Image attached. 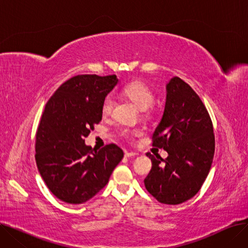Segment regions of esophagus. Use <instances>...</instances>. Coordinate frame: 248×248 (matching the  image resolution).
I'll use <instances>...</instances> for the list:
<instances>
[{"label": "esophagus", "instance_id": "1", "mask_svg": "<svg viewBox=\"0 0 248 248\" xmlns=\"http://www.w3.org/2000/svg\"><path fill=\"white\" fill-rule=\"evenodd\" d=\"M124 155L126 158H132V157H136V155H138V154L134 152H125Z\"/></svg>", "mask_w": 248, "mask_h": 248}]
</instances>
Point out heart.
<instances>
[{"mask_svg": "<svg viewBox=\"0 0 248 248\" xmlns=\"http://www.w3.org/2000/svg\"><path fill=\"white\" fill-rule=\"evenodd\" d=\"M124 93L131 98L137 106L141 109L146 110L151 108L155 100V95L152 89L140 81H132L128 82L124 87ZM114 107V98L112 94H108L103 98L101 103V113L102 115H109ZM138 131H129V129H124L122 135L125 138H129L133 135H138Z\"/></svg>", "mask_w": 248, "mask_h": 248, "instance_id": "b5f03b06", "label": "heart"}]
</instances>
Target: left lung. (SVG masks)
I'll return each instance as SVG.
<instances>
[{
    "mask_svg": "<svg viewBox=\"0 0 248 248\" xmlns=\"http://www.w3.org/2000/svg\"><path fill=\"white\" fill-rule=\"evenodd\" d=\"M166 89L165 109L152 146L167 151L168 157L147 153L152 169L144 183L159 202L177 205L202 187L212 165L215 138L210 115L189 84L173 77Z\"/></svg>",
    "mask_w": 248,
    "mask_h": 248,
    "instance_id": "8db88e82",
    "label": "left lung"
}]
</instances>
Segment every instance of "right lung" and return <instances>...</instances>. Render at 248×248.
Listing matches in <instances>:
<instances>
[{
    "instance_id": "right-lung-1",
    "label": "right lung",
    "mask_w": 248,
    "mask_h": 248,
    "mask_svg": "<svg viewBox=\"0 0 248 248\" xmlns=\"http://www.w3.org/2000/svg\"><path fill=\"white\" fill-rule=\"evenodd\" d=\"M117 82L115 75H77L46 103L36 133L35 159L46 186L63 202L81 204L95 196L124 158L114 144L98 150L84 142L102 119L103 98Z\"/></svg>"
}]
</instances>
